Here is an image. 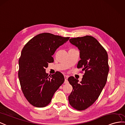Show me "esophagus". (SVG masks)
<instances>
[{
	"label": "esophagus",
	"instance_id": "1",
	"mask_svg": "<svg viewBox=\"0 0 125 125\" xmlns=\"http://www.w3.org/2000/svg\"><path fill=\"white\" fill-rule=\"evenodd\" d=\"M64 77H65V83H68V76L67 75H65L64 76Z\"/></svg>",
	"mask_w": 125,
	"mask_h": 125
}]
</instances>
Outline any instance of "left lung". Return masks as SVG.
<instances>
[{
	"instance_id": "left-lung-1",
	"label": "left lung",
	"mask_w": 125,
	"mask_h": 125,
	"mask_svg": "<svg viewBox=\"0 0 125 125\" xmlns=\"http://www.w3.org/2000/svg\"><path fill=\"white\" fill-rule=\"evenodd\" d=\"M71 43L80 50L77 67L85 71L82 81L73 76L68 78L73 91L68 96L69 104L77 110H83L98 99L107 81L109 71L106 50L92 36L72 38Z\"/></svg>"
}]
</instances>
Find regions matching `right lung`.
<instances>
[{"label":"right lung","instance_id":"1","mask_svg":"<svg viewBox=\"0 0 125 125\" xmlns=\"http://www.w3.org/2000/svg\"><path fill=\"white\" fill-rule=\"evenodd\" d=\"M69 37L49 33L35 36L23 48L19 59V78L21 89L29 102L36 107L49 104L53 94L65 81L59 72L48 75L45 68L53 62L52 56Z\"/></svg>","mask_w":125,"mask_h":125}]
</instances>
